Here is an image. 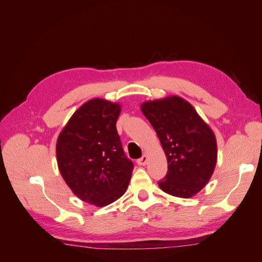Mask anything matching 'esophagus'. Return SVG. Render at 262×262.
Segmentation results:
<instances>
[{
  "instance_id": "obj_1",
  "label": "esophagus",
  "mask_w": 262,
  "mask_h": 262,
  "mask_svg": "<svg viewBox=\"0 0 262 262\" xmlns=\"http://www.w3.org/2000/svg\"><path fill=\"white\" fill-rule=\"evenodd\" d=\"M137 163H138L139 165H141V166L146 165V163H147V156H146V155H143L141 158H139V160L137 161Z\"/></svg>"
}]
</instances>
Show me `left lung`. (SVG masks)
<instances>
[{"label":"left lung","mask_w":262,"mask_h":262,"mask_svg":"<svg viewBox=\"0 0 262 262\" xmlns=\"http://www.w3.org/2000/svg\"><path fill=\"white\" fill-rule=\"evenodd\" d=\"M141 110L167 157L168 170L158 186L164 192L191 198L208 184L216 165V140L187 100L170 96L145 101Z\"/></svg>","instance_id":"8db88e82"}]
</instances>
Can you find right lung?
<instances>
[{
	"instance_id": "1",
	"label": "right lung",
	"mask_w": 262,
	"mask_h": 262,
	"mask_svg": "<svg viewBox=\"0 0 262 262\" xmlns=\"http://www.w3.org/2000/svg\"><path fill=\"white\" fill-rule=\"evenodd\" d=\"M120 112L116 102L89 100L71 117L57 141L63 179L77 198L96 207L115 202L126 191L134 167L116 128Z\"/></svg>"
}]
</instances>
